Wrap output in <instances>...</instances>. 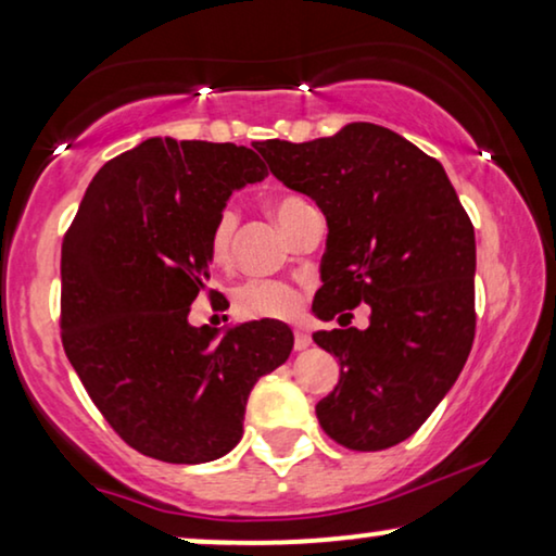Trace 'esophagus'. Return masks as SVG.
Returning <instances> with one entry per match:
<instances>
[{"mask_svg": "<svg viewBox=\"0 0 556 556\" xmlns=\"http://www.w3.org/2000/svg\"><path fill=\"white\" fill-rule=\"evenodd\" d=\"M311 346V337L303 329H295L293 331V349L295 352H303V349Z\"/></svg>", "mask_w": 556, "mask_h": 556, "instance_id": "esophagus-1", "label": "esophagus"}]
</instances>
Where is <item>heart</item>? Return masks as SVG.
Wrapping results in <instances>:
<instances>
[{
	"instance_id": "obj_1",
	"label": "heart",
	"mask_w": 556,
	"mask_h": 556,
	"mask_svg": "<svg viewBox=\"0 0 556 556\" xmlns=\"http://www.w3.org/2000/svg\"><path fill=\"white\" fill-rule=\"evenodd\" d=\"M273 215L280 223L283 230H288L293 223V217L299 215L303 207H308L301 197L283 194L278 200H273ZM235 230H238V212L232 207H225L215 217L210 230L207 250L210 257L219 265H225L232 255V240ZM235 308L242 318H293L301 308V293L295 288L278 283V280H248L235 291Z\"/></svg>"
}]
</instances>
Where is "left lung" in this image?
<instances>
[{
  "label": "left lung",
  "instance_id": "left-lung-1",
  "mask_svg": "<svg viewBox=\"0 0 556 556\" xmlns=\"http://www.w3.org/2000/svg\"><path fill=\"white\" fill-rule=\"evenodd\" d=\"M273 177L326 215L329 238L314 314L364 331H316L341 364L316 405L331 440L384 451L407 440L445 397L476 337V235L443 164L375 124H349L306 143L257 141ZM346 326V324H341Z\"/></svg>",
  "mask_w": 556,
  "mask_h": 556
}]
</instances>
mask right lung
<instances>
[{
  "mask_svg": "<svg viewBox=\"0 0 556 556\" xmlns=\"http://www.w3.org/2000/svg\"><path fill=\"white\" fill-rule=\"evenodd\" d=\"M265 177L248 147L147 139L101 166L67 227L63 349L105 422L149 458L230 453L250 390L291 354V329L270 318L223 339L187 321L207 291L212 223L232 189Z\"/></svg>",
  "mask_w": 556,
  "mask_h": 556,
  "instance_id": "right-lung-1",
  "label": "right lung"
}]
</instances>
